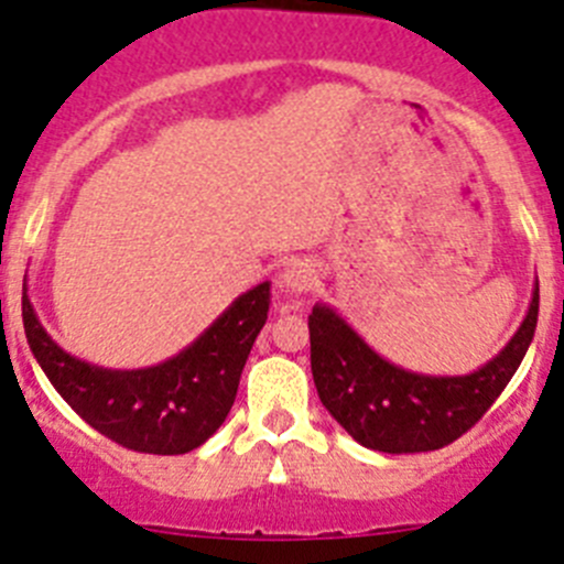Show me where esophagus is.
Instances as JSON below:
<instances>
[{"mask_svg": "<svg viewBox=\"0 0 564 564\" xmlns=\"http://www.w3.org/2000/svg\"><path fill=\"white\" fill-rule=\"evenodd\" d=\"M317 263L312 258H294V261L286 263V270L281 272V286L283 292L306 294L317 286Z\"/></svg>", "mask_w": 564, "mask_h": 564, "instance_id": "1", "label": "esophagus"}]
</instances>
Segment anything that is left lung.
Masks as SVG:
<instances>
[{"label":"left lung","instance_id":"left-lung-1","mask_svg":"<svg viewBox=\"0 0 564 564\" xmlns=\"http://www.w3.org/2000/svg\"><path fill=\"white\" fill-rule=\"evenodd\" d=\"M540 283L522 326L503 351L466 377H427L379 357L334 308L308 314L312 377L319 402L339 427L368 449L430 453L475 427L503 393L534 339Z\"/></svg>","mask_w":564,"mask_h":564}]
</instances>
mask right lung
I'll return each instance as SVG.
<instances>
[{
  "label": "right lung",
  "mask_w": 564,
  "mask_h": 564,
  "mask_svg": "<svg viewBox=\"0 0 564 564\" xmlns=\"http://www.w3.org/2000/svg\"><path fill=\"white\" fill-rule=\"evenodd\" d=\"M270 312V281L245 292L185 351L140 370L75 359L53 343L22 292L24 334L61 399L100 435L149 455H182L225 424L238 379Z\"/></svg>",
  "instance_id": "right-lung-1"
}]
</instances>
